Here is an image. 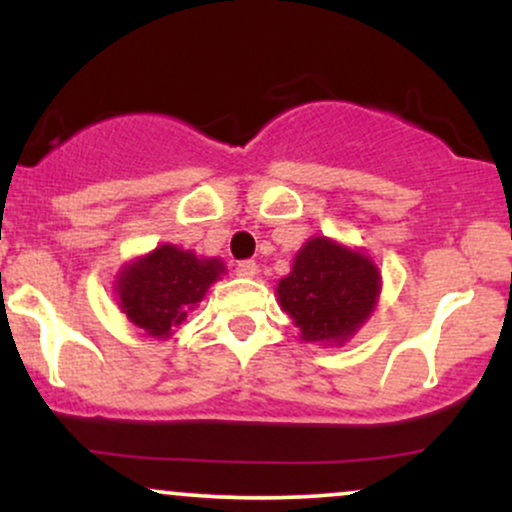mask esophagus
<instances>
[{"mask_svg": "<svg viewBox=\"0 0 512 512\" xmlns=\"http://www.w3.org/2000/svg\"><path fill=\"white\" fill-rule=\"evenodd\" d=\"M236 272H238V276H243V279H252V276L257 274V264H255V260H243V262H238Z\"/></svg>", "mask_w": 512, "mask_h": 512, "instance_id": "34e87169", "label": "esophagus"}]
</instances>
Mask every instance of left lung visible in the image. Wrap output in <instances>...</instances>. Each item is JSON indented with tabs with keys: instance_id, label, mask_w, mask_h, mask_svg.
Wrapping results in <instances>:
<instances>
[{
	"instance_id": "1",
	"label": "left lung",
	"mask_w": 512,
	"mask_h": 512,
	"mask_svg": "<svg viewBox=\"0 0 512 512\" xmlns=\"http://www.w3.org/2000/svg\"><path fill=\"white\" fill-rule=\"evenodd\" d=\"M380 274L361 252L313 238L279 281V303L308 342H344L373 313Z\"/></svg>"
}]
</instances>
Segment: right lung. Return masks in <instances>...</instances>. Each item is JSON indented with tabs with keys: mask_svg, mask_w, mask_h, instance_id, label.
Here are the masks:
<instances>
[{
	"mask_svg": "<svg viewBox=\"0 0 512 512\" xmlns=\"http://www.w3.org/2000/svg\"><path fill=\"white\" fill-rule=\"evenodd\" d=\"M221 272L219 260H199L195 252L161 245L120 274V308L146 334L168 337Z\"/></svg>",
	"mask_w": 512,
	"mask_h": 512,
	"instance_id": "obj_1",
	"label": "right lung"
}]
</instances>
